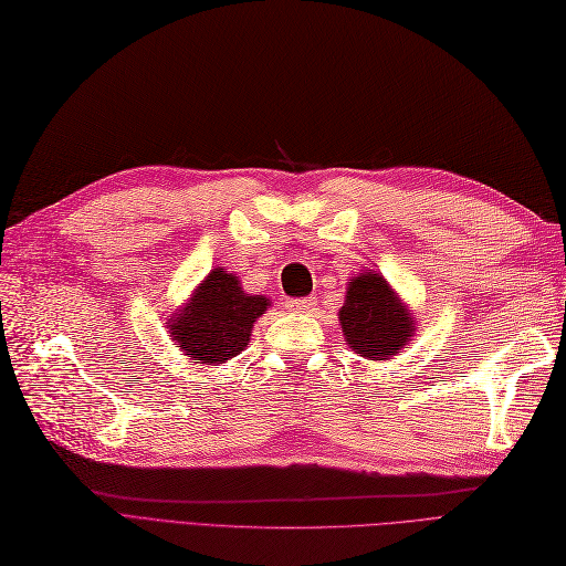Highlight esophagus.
Wrapping results in <instances>:
<instances>
[{
	"mask_svg": "<svg viewBox=\"0 0 566 566\" xmlns=\"http://www.w3.org/2000/svg\"><path fill=\"white\" fill-rule=\"evenodd\" d=\"M286 310L289 313L305 315V313H310V310H315V298H289Z\"/></svg>",
	"mask_w": 566,
	"mask_h": 566,
	"instance_id": "obj_1",
	"label": "esophagus"
}]
</instances>
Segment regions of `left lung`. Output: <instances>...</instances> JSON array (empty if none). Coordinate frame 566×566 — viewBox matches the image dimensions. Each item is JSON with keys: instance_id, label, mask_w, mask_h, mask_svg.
Here are the masks:
<instances>
[{"instance_id": "left-lung-1", "label": "left lung", "mask_w": 566, "mask_h": 566, "mask_svg": "<svg viewBox=\"0 0 566 566\" xmlns=\"http://www.w3.org/2000/svg\"><path fill=\"white\" fill-rule=\"evenodd\" d=\"M348 348L374 361L392 359L416 336V317L380 272H359L338 310Z\"/></svg>"}]
</instances>
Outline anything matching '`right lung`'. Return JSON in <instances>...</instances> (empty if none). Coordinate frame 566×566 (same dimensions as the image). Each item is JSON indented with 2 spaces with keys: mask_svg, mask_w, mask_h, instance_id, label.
Returning <instances> with one entry per match:
<instances>
[{
  "mask_svg": "<svg viewBox=\"0 0 566 566\" xmlns=\"http://www.w3.org/2000/svg\"><path fill=\"white\" fill-rule=\"evenodd\" d=\"M268 305V296L247 294L240 277L226 268H213L169 315L167 329L188 359L218 367L247 348L253 324L265 315Z\"/></svg>",
  "mask_w": 566,
  "mask_h": 566,
  "instance_id": "add662e5",
  "label": "right lung"
}]
</instances>
